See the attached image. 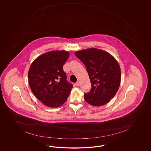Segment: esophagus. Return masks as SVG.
I'll list each match as a JSON object with an SVG mask.
<instances>
[{
	"label": "esophagus",
	"instance_id": "1",
	"mask_svg": "<svg viewBox=\"0 0 151 151\" xmlns=\"http://www.w3.org/2000/svg\"><path fill=\"white\" fill-rule=\"evenodd\" d=\"M80 81H77V82L75 83V85H76V86H79V85H80Z\"/></svg>",
	"mask_w": 151,
	"mask_h": 151
}]
</instances>
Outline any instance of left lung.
<instances>
[{
    "label": "left lung",
    "mask_w": 151,
    "mask_h": 151,
    "mask_svg": "<svg viewBox=\"0 0 151 151\" xmlns=\"http://www.w3.org/2000/svg\"><path fill=\"white\" fill-rule=\"evenodd\" d=\"M75 55L85 65L91 83L84 99L94 106L109 103L116 95L121 81V70L116 58L107 52L96 48L81 50Z\"/></svg>",
    "instance_id": "left-lung-1"
}]
</instances>
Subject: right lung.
Segmentation results:
<instances>
[{
  "label": "right lung",
  "instance_id": "1",
  "mask_svg": "<svg viewBox=\"0 0 151 151\" xmlns=\"http://www.w3.org/2000/svg\"><path fill=\"white\" fill-rule=\"evenodd\" d=\"M65 50L49 51L35 58L29 68L32 93L46 106L58 107L67 100L73 85L66 81L63 65L69 57Z\"/></svg>",
  "mask_w": 151,
  "mask_h": 151
}]
</instances>
